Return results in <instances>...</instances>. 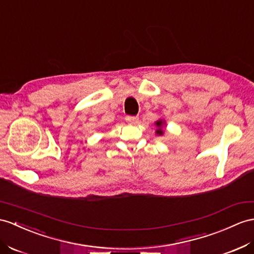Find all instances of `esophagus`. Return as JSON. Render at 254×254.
<instances>
[{
	"instance_id": "34e87169",
	"label": "esophagus",
	"mask_w": 254,
	"mask_h": 254,
	"mask_svg": "<svg viewBox=\"0 0 254 254\" xmlns=\"http://www.w3.org/2000/svg\"><path fill=\"white\" fill-rule=\"evenodd\" d=\"M126 121L129 123V124H138L139 122V117L138 116H131V115H127L126 116Z\"/></svg>"
}]
</instances>
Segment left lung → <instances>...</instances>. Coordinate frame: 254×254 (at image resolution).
<instances>
[{"mask_svg":"<svg viewBox=\"0 0 254 254\" xmlns=\"http://www.w3.org/2000/svg\"><path fill=\"white\" fill-rule=\"evenodd\" d=\"M155 124L157 125V127L159 128V129H157V130H156V133H157V134H163L164 131L162 130V129H160V127H162V125H163V122H162V121H158V122H156Z\"/></svg>","mask_w":254,"mask_h":254,"instance_id":"obj_1","label":"left lung"}]
</instances>
